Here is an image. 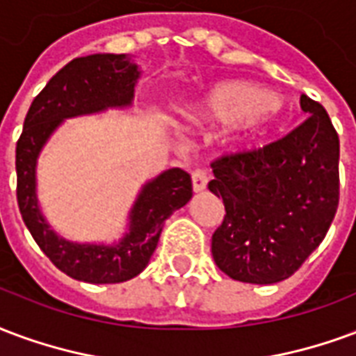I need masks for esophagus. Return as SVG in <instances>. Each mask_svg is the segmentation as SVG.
Segmentation results:
<instances>
[{
  "label": "esophagus",
  "mask_w": 356,
  "mask_h": 356,
  "mask_svg": "<svg viewBox=\"0 0 356 356\" xmlns=\"http://www.w3.org/2000/svg\"><path fill=\"white\" fill-rule=\"evenodd\" d=\"M191 184H193V191L195 193H201L207 189V184H209V175H207V170L203 168H197L191 172Z\"/></svg>",
  "instance_id": "34e87169"
}]
</instances>
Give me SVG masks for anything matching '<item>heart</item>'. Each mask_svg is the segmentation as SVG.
<instances>
[{"mask_svg":"<svg viewBox=\"0 0 356 356\" xmlns=\"http://www.w3.org/2000/svg\"><path fill=\"white\" fill-rule=\"evenodd\" d=\"M281 106L267 90L248 83H222L209 95L181 110V118L199 124H235L248 136H258L277 121Z\"/></svg>","mask_w":356,"mask_h":356,"instance_id":"heart-1","label":"heart"}]
</instances>
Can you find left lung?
Here are the masks:
<instances>
[{"label":"left lung","instance_id":"8db88e82","mask_svg":"<svg viewBox=\"0 0 356 356\" xmlns=\"http://www.w3.org/2000/svg\"><path fill=\"white\" fill-rule=\"evenodd\" d=\"M269 146L212 163L209 189L224 201L212 258L227 277L275 284L294 275L323 243L339 201V138L323 106Z\"/></svg>","mask_w":356,"mask_h":356}]
</instances>
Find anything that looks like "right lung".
I'll use <instances>...</instances> for the list:
<instances>
[{"label":"right lung","mask_w":356,"mask_h":356,"mask_svg":"<svg viewBox=\"0 0 356 356\" xmlns=\"http://www.w3.org/2000/svg\"><path fill=\"white\" fill-rule=\"evenodd\" d=\"M140 74L129 54L98 53L74 58L33 98L17 142V199L22 220L47 258L77 281L115 284L142 273L157 248L165 220L193 195L186 170L161 172L142 186L129 212L127 232L111 245L60 237L41 212L38 159L49 138L66 119L131 108Z\"/></svg>","instance_id":"right-lung-1"}]
</instances>
